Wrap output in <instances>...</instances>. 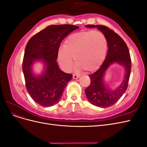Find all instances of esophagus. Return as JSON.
<instances>
[{
  "label": "esophagus",
  "mask_w": 147,
  "mask_h": 147,
  "mask_svg": "<svg viewBox=\"0 0 147 147\" xmlns=\"http://www.w3.org/2000/svg\"><path fill=\"white\" fill-rule=\"evenodd\" d=\"M80 77V76L78 75H75V74H74L73 75V78H74V79H77V78H78Z\"/></svg>",
  "instance_id": "obj_1"
}]
</instances>
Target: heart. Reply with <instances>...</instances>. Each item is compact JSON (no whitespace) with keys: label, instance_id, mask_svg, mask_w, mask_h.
<instances>
[{"label":"heart","instance_id":"heart-1","mask_svg":"<svg viewBox=\"0 0 147 147\" xmlns=\"http://www.w3.org/2000/svg\"><path fill=\"white\" fill-rule=\"evenodd\" d=\"M107 50L105 35L97 30L81 31L71 34L66 38L64 48L59 49L57 59L64 70L72 67L73 59L76 69L92 72L98 69L103 62Z\"/></svg>","mask_w":147,"mask_h":147}]
</instances>
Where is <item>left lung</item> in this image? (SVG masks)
I'll list each match as a JSON object with an SVG mask.
<instances>
[{
	"label": "left lung",
	"mask_w": 147,
	"mask_h": 147,
	"mask_svg": "<svg viewBox=\"0 0 147 147\" xmlns=\"http://www.w3.org/2000/svg\"><path fill=\"white\" fill-rule=\"evenodd\" d=\"M86 27L99 29L105 35L109 50L100 67L89 75L91 83L85 90V94L92 105L101 108L109 107L116 103L127 90L131 69L130 54L126 43L109 28L102 25H86ZM114 63L122 66L125 74L122 82L117 88L111 89L105 83V75L109 66Z\"/></svg>",
	"instance_id": "1"
}]
</instances>
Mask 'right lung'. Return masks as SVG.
Listing matches in <instances>:
<instances>
[{"label": "right lung", "instance_id": "add662e5", "mask_svg": "<svg viewBox=\"0 0 147 147\" xmlns=\"http://www.w3.org/2000/svg\"><path fill=\"white\" fill-rule=\"evenodd\" d=\"M78 28L70 24L49 26L34 35L26 45L23 61L26 86L32 99L39 105L47 107L57 104L72 80V74L59 69L56 59L61 42ZM37 61L44 65L40 74L33 71Z\"/></svg>", "mask_w": 147, "mask_h": 147}]
</instances>
